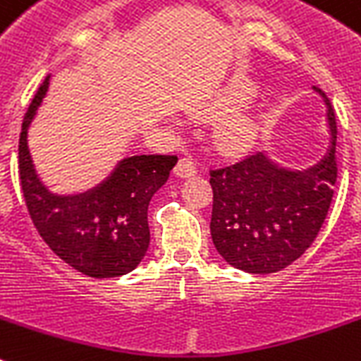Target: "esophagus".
Segmentation results:
<instances>
[{
  "label": "esophagus",
  "mask_w": 361,
  "mask_h": 361,
  "mask_svg": "<svg viewBox=\"0 0 361 361\" xmlns=\"http://www.w3.org/2000/svg\"><path fill=\"white\" fill-rule=\"evenodd\" d=\"M174 172L180 176V178H190V176L196 174V161L190 156L180 157V161L176 165Z\"/></svg>",
  "instance_id": "1"
}]
</instances>
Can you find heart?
Returning a JSON list of instances; mask_svg holds the SVG:
<instances>
[{
	"instance_id": "b5f03b06",
	"label": "heart",
	"mask_w": 361,
	"mask_h": 361,
	"mask_svg": "<svg viewBox=\"0 0 361 361\" xmlns=\"http://www.w3.org/2000/svg\"><path fill=\"white\" fill-rule=\"evenodd\" d=\"M251 95V90L246 86H233L229 87L224 95H220L213 104H209L200 117L205 121H218L226 117L229 111H233L242 102H246ZM255 139V126L246 117H235L222 124V128L218 130V143L220 147L231 152H242L246 150Z\"/></svg>"
}]
</instances>
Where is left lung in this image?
Listing matches in <instances>:
<instances>
[{"label":"left lung","instance_id":"8db88e82","mask_svg":"<svg viewBox=\"0 0 361 361\" xmlns=\"http://www.w3.org/2000/svg\"><path fill=\"white\" fill-rule=\"evenodd\" d=\"M326 102L332 147L310 171L279 169L262 154L209 169L213 189L211 237L231 266L250 274H275L298 260L316 240L338 180L336 115Z\"/></svg>","mask_w":361,"mask_h":361}]
</instances>
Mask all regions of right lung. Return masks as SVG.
<instances>
[{
    "instance_id": "right-lung-1",
    "label": "right lung",
    "mask_w": 361,
    "mask_h": 361,
    "mask_svg": "<svg viewBox=\"0 0 361 361\" xmlns=\"http://www.w3.org/2000/svg\"><path fill=\"white\" fill-rule=\"evenodd\" d=\"M47 84L49 77L27 108L18 145V172L29 216L45 244L80 274L95 279L128 274L147 253L148 204L169 180L178 156H132L86 195H51L36 178L27 150V126Z\"/></svg>"
}]
</instances>
